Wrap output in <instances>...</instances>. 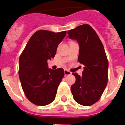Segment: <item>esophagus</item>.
<instances>
[{"label":"esophagus","instance_id":"34e87169","mask_svg":"<svg viewBox=\"0 0 125 125\" xmlns=\"http://www.w3.org/2000/svg\"><path fill=\"white\" fill-rule=\"evenodd\" d=\"M71 72H70L69 71L67 70V69H64V74L66 75V76H68V75H70L71 74Z\"/></svg>","mask_w":125,"mask_h":125}]
</instances>
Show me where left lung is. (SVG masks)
<instances>
[{"mask_svg": "<svg viewBox=\"0 0 125 125\" xmlns=\"http://www.w3.org/2000/svg\"><path fill=\"white\" fill-rule=\"evenodd\" d=\"M69 39L79 46L78 61L84 65L83 75L73 73L76 82L71 87L74 100L83 106H91L100 100L108 83V61L101 40L88 24L69 30Z\"/></svg>", "mask_w": 125, "mask_h": 125, "instance_id": "8db88e82", "label": "left lung"}]
</instances>
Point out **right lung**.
I'll list each match as a JSON object with an SVG mask.
<instances>
[{
    "mask_svg": "<svg viewBox=\"0 0 125 125\" xmlns=\"http://www.w3.org/2000/svg\"><path fill=\"white\" fill-rule=\"evenodd\" d=\"M66 31L39 30L33 34L19 57V76L25 96L33 104L47 105L56 98L64 71L48 68L47 60L54 58Z\"/></svg>",
    "mask_w": 125,
    "mask_h": 125,
    "instance_id": "obj_1",
    "label": "right lung"
}]
</instances>
